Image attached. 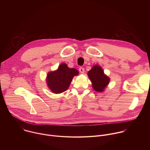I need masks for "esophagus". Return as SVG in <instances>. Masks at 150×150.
<instances>
[{
    "label": "esophagus",
    "mask_w": 150,
    "mask_h": 150,
    "mask_svg": "<svg viewBox=\"0 0 150 150\" xmlns=\"http://www.w3.org/2000/svg\"><path fill=\"white\" fill-rule=\"evenodd\" d=\"M79 71L81 74H83L84 73V68H79Z\"/></svg>",
    "instance_id": "esophagus-1"
}]
</instances>
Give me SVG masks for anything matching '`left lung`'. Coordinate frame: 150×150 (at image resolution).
Here are the masks:
<instances>
[{
	"mask_svg": "<svg viewBox=\"0 0 150 150\" xmlns=\"http://www.w3.org/2000/svg\"><path fill=\"white\" fill-rule=\"evenodd\" d=\"M87 74L92 82L93 89L99 93L104 91L110 82V78L104 74L101 67L96 65Z\"/></svg>",
	"mask_w": 150,
	"mask_h": 150,
	"instance_id": "1",
	"label": "left lung"
}]
</instances>
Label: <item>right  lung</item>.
Wrapping results in <instances>:
<instances>
[{
  "label": "right lung",
  "mask_w": 150,
  "mask_h": 150,
  "mask_svg": "<svg viewBox=\"0 0 150 150\" xmlns=\"http://www.w3.org/2000/svg\"><path fill=\"white\" fill-rule=\"evenodd\" d=\"M78 74L77 69L69 68L66 63H62L57 70L47 74V86L53 93H62L68 89L74 76Z\"/></svg>",
  "instance_id": "1"
}]
</instances>
